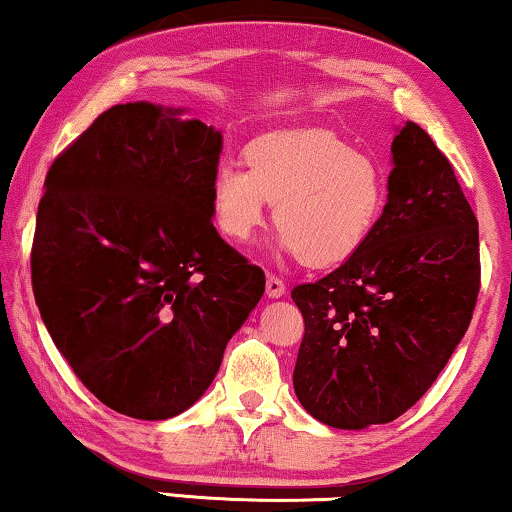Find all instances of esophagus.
Instances as JSON below:
<instances>
[{"instance_id":"esophagus-1","label":"esophagus","mask_w":512,"mask_h":512,"mask_svg":"<svg viewBox=\"0 0 512 512\" xmlns=\"http://www.w3.org/2000/svg\"><path fill=\"white\" fill-rule=\"evenodd\" d=\"M265 293H268V298H282L286 293V286L279 277L268 275V279H265Z\"/></svg>"}]
</instances>
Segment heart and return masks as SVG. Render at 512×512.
Wrapping results in <instances>:
<instances>
[{"label": "heart", "mask_w": 512, "mask_h": 512, "mask_svg": "<svg viewBox=\"0 0 512 512\" xmlns=\"http://www.w3.org/2000/svg\"><path fill=\"white\" fill-rule=\"evenodd\" d=\"M244 158L249 171L221 163L209 186L216 228L230 242L254 240L275 202L279 251L331 268L349 261L382 219V167L331 132H270L254 139Z\"/></svg>", "instance_id": "b5f03b06"}]
</instances>
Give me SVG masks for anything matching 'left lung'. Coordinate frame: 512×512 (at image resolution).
Segmentation results:
<instances>
[{
  "label": "left lung",
  "mask_w": 512,
  "mask_h": 512,
  "mask_svg": "<svg viewBox=\"0 0 512 512\" xmlns=\"http://www.w3.org/2000/svg\"><path fill=\"white\" fill-rule=\"evenodd\" d=\"M391 165L370 240L331 275L291 291L305 319L293 389L333 429L387 424L412 408L450 361L478 300V219L450 160L405 121Z\"/></svg>",
  "instance_id": "1"
}]
</instances>
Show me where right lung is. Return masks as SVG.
<instances>
[{
	"mask_svg": "<svg viewBox=\"0 0 512 512\" xmlns=\"http://www.w3.org/2000/svg\"><path fill=\"white\" fill-rule=\"evenodd\" d=\"M186 109L116 104L51 165L32 289L55 347L111 410L191 408L265 291L214 228L221 130Z\"/></svg>",
	"mask_w": 512,
	"mask_h": 512,
	"instance_id": "1",
	"label": "right lung"
}]
</instances>
